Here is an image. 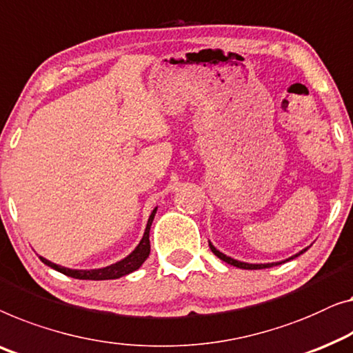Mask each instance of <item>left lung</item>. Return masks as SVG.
Wrapping results in <instances>:
<instances>
[{"label": "left lung", "instance_id": "obj_1", "mask_svg": "<svg viewBox=\"0 0 353 353\" xmlns=\"http://www.w3.org/2000/svg\"><path fill=\"white\" fill-rule=\"evenodd\" d=\"M208 247H210L212 252H213L214 254H216V256H218L219 259H223L224 263H228V264H231V265H236V268H239V269H268V268H272V265H279V264L285 263V261H282V263H270V264H248V263H240V261H236V259L226 256V254H223L221 252H218V250L214 248L210 242H208ZM305 250H307V248H305ZM305 250H303V252H299L298 254H294V256H291L290 259H293V258H296V256H299V254H303V253L305 252Z\"/></svg>", "mask_w": 353, "mask_h": 353}]
</instances>
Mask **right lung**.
Returning a JSON list of instances; mask_svg holds the SVG:
<instances>
[{
  "label": "right lung",
  "mask_w": 353,
  "mask_h": 353,
  "mask_svg": "<svg viewBox=\"0 0 353 353\" xmlns=\"http://www.w3.org/2000/svg\"><path fill=\"white\" fill-rule=\"evenodd\" d=\"M157 208H154L151 213L150 219H148V224H146V229H145V234H143V239L140 240L139 247H137L134 252H132L129 256L122 259V261L116 263V264H111L108 268H103V269H92V270H76V269H66L62 268V265H57L54 263L48 261V259L41 258V261H43L46 265H49V268H52L55 270H59V272H62L65 275H68V277H73V279H79V280H113V279H119L122 275H127L130 272H134L140 268V265L145 263V259L150 256V252H151V245H150V229H151V224H152V219H154V214H156Z\"/></svg>",
  "instance_id": "add662e5"
}]
</instances>
